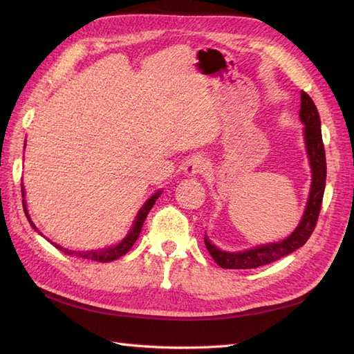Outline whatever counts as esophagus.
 <instances>
[{"label":"esophagus","mask_w":354,"mask_h":354,"mask_svg":"<svg viewBox=\"0 0 354 354\" xmlns=\"http://www.w3.org/2000/svg\"><path fill=\"white\" fill-rule=\"evenodd\" d=\"M207 160L203 156H192L186 162L185 165V174L187 176H198L205 169Z\"/></svg>","instance_id":"34e87169"}]
</instances>
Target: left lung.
I'll use <instances>...</instances> for the list:
<instances>
[{"mask_svg": "<svg viewBox=\"0 0 354 354\" xmlns=\"http://www.w3.org/2000/svg\"><path fill=\"white\" fill-rule=\"evenodd\" d=\"M300 102L301 103L299 117L301 120V123L305 124V144L309 158V165H311L313 172L311 191H309L304 218H301L297 228L292 231L287 239H283L282 242L261 245L242 252L221 251V249L214 246L205 236L204 243L207 251L210 252L214 263L221 266L222 269H255V267L273 263L282 257L295 252L300 246H304L306 243V240L313 234V231L317 225L318 214H320L322 210L324 195L326 153L322 138V122L315 103L305 91L300 93Z\"/></svg>", "mask_w": 354, "mask_h": 354, "instance_id": "left-lung-1", "label": "left lung"}]
</instances>
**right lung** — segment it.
<instances>
[{"label": "right lung", "instance_id": "right-lung-1", "mask_svg": "<svg viewBox=\"0 0 354 354\" xmlns=\"http://www.w3.org/2000/svg\"><path fill=\"white\" fill-rule=\"evenodd\" d=\"M160 194H162V191H158L153 196L149 198L147 203H145V204L141 207V210L138 212V216H136V219H135V222H133L132 230L129 231V234L122 240V242H120V243L115 245V246H111V248H106V249H99V251L77 252V251H68V249L62 248V246L55 245V243H53V245H54L55 248H58L59 251H63L64 254H67V255H75V257H80V258H85V260L99 261V263L114 261V260H117V258H120V257H123L124 254H127L129 249H131V248L133 246V243L136 242V239L140 237V232H141V230H142V223H144L145 218H147L149 212L151 210V207L154 205V203H156L158 198L160 196ZM22 196H24V186H22ZM22 204H24V212H25V214H27V219L30 221L31 227H32L34 230H37L36 225H34V223H32V221L30 219V214H28V212H27V205H25V200L22 201Z\"/></svg>", "mask_w": 354, "mask_h": 354}]
</instances>
